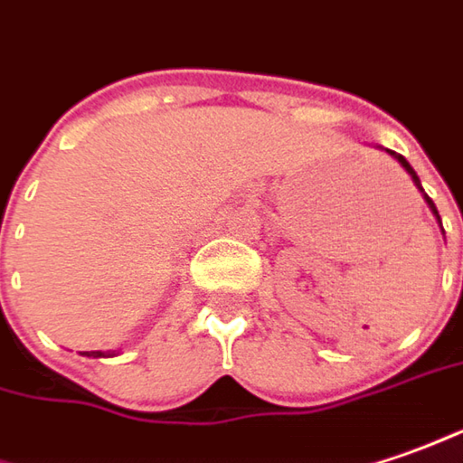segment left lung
<instances>
[{
  "mask_svg": "<svg viewBox=\"0 0 463 463\" xmlns=\"http://www.w3.org/2000/svg\"><path fill=\"white\" fill-rule=\"evenodd\" d=\"M377 149H383V146H377ZM383 152H388L390 156H392V159H395V162H398V165L403 166L405 172H408V175H411V179H413V184H416V187H418V192H420V194H423V200H426V205L430 207V213H433V215H436V220H439V222H441V218H439V210H436V205H433V200H430L429 194H426V190H423V187H420V179H418L416 169H413V166L408 165V159H405V156H401V154L390 152V149H383Z\"/></svg>",
  "mask_w": 463,
  "mask_h": 463,
  "instance_id": "obj_1",
  "label": "left lung"
}]
</instances>
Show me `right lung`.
Listing matches in <instances>:
<instances>
[{"instance_id": "right-lung-1", "label": "right lung", "mask_w": 463, "mask_h": 463, "mask_svg": "<svg viewBox=\"0 0 463 463\" xmlns=\"http://www.w3.org/2000/svg\"><path fill=\"white\" fill-rule=\"evenodd\" d=\"M83 354H86V357H113L116 352H100V350H96V352H83Z\"/></svg>"}]
</instances>
